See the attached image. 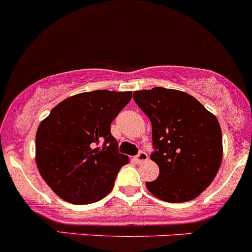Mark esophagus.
<instances>
[{"instance_id": "esophagus-1", "label": "esophagus", "mask_w": 252, "mask_h": 252, "mask_svg": "<svg viewBox=\"0 0 252 252\" xmlns=\"http://www.w3.org/2000/svg\"><path fill=\"white\" fill-rule=\"evenodd\" d=\"M148 159H149V155H148L145 152H140L139 154L135 157V161H137L138 164L145 163V161H148Z\"/></svg>"}]
</instances>
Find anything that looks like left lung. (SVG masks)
I'll use <instances>...</instances> for the list:
<instances>
[{
	"instance_id": "left-lung-1",
	"label": "left lung",
	"mask_w": 252,
	"mask_h": 252,
	"mask_svg": "<svg viewBox=\"0 0 252 252\" xmlns=\"http://www.w3.org/2000/svg\"><path fill=\"white\" fill-rule=\"evenodd\" d=\"M133 99L152 123L150 159L159 176L145 183L166 203L195 199L215 179L222 159L221 128L214 114L190 94L155 87L134 92Z\"/></svg>"
}]
</instances>
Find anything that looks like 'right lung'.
I'll return each instance as SVG.
<instances>
[{"instance_id":"1","label":"right lung","mask_w":252,"mask_h":252,"mask_svg":"<svg viewBox=\"0 0 252 252\" xmlns=\"http://www.w3.org/2000/svg\"><path fill=\"white\" fill-rule=\"evenodd\" d=\"M131 92L93 91L67 98L41 122L36 134L39 174L68 203H95L110 192L129 163L118 152L110 124L130 102Z\"/></svg>"}]
</instances>
